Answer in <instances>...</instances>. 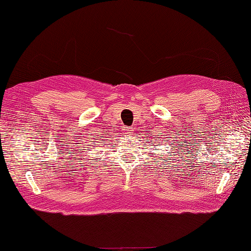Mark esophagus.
Here are the masks:
<instances>
[{
  "label": "esophagus",
  "mask_w": 251,
  "mask_h": 251,
  "mask_svg": "<svg viewBox=\"0 0 251 251\" xmlns=\"http://www.w3.org/2000/svg\"><path fill=\"white\" fill-rule=\"evenodd\" d=\"M122 131H124V133L126 136L132 135V133H133L132 127H127V126H122Z\"/></svg>",
  "instance_id": "34e87169"
}]
</instances>
